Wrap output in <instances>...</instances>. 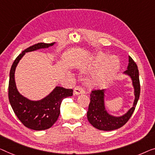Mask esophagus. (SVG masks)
I'll return each instance as SVG.
<instances>
[{"mask_svg": "<svg viewBox=\"0 0 155 155\" xmlns=\"http://www.w3.org/2000/svg\"><path fill=\"white\" fill-rule=\"evenodd\" d=\"M84 92H85V91L83 87H81V86H77V87H75L74 91V94L78 95V94H83V93H84Z\"/></svg>", "mask_w": 155, "mask_h": 155, "instance_id": "34e87169", "label": "esophagus"}]
</instances>
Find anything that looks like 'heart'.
Segmentation results:
<instances>
[{
  "label": "heart",
  "mask_w": 155,
  "mask_h": 155,
  "mask_svg": "<svg viewBox=\"0 0 155 155\" xmlns=\"http://www.w3.org/2000/svg\"><path fill=\"white\" fill-rule=\"evenodd\" d=\"M106 58L105 55L99 54L94 61L93 67L98 68ZM95 74L90 80L89 84L93 87H101L114 77L119 69V61L115 56H110L106 59Z\"/></svg>",
  "instance_id": "1"
}]
</instances>
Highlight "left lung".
Wrapping results in <instances>:
<instances>
[{
    "mask_svg": "<svg viewBox=\"0 0 155 155\" xmlns=\"http://www.w3.org/2000/svg\"><path fill=\"white\" fill-rule=\"evenodd\" d=\"M124 74L129 76L132 81L135 95L133 107L122 116L116 117L110 115L105 108V90H94L90 95L91 102L87 112V117L90 123L96 129L102 131H112L120 128L127 122L134 111L139 99L140 87L137 64L130 56H129L127 70L124 71Z\"/></svg>",
    "mask_w": 155,
    "mask_h": 155,
    "instance_id": "left-lung-1",
    "label": "left lung"
}]
</instances>
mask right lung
Segmentation results:
<instances>
[{"instance_id":"right-lung-1","label":"right lung","mask_w":155,"mask_h":155,"mask_svg":"<svg viewBox=\"0 0 155 155\" xmlns=\"http://www.w3.org/2000/svg\"><path fill=\"white\" fill-rule=\"evenodd\" d=\"M55 44L38 43L27 48L14 61L10 72L8 97L10 105L18 120L26 127L40 131L51 127L58 118L60 108L63 99L72 96L73 90L56 86L42 100L32 101L18 92L15 80V73L18 62L27 52L51 47Z\"/></svg>"}]
</instances>
